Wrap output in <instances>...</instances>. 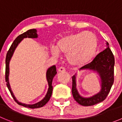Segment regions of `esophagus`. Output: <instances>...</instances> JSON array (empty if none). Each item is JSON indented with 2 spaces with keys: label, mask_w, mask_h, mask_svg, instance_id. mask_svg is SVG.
I'll return each mask as SVG.
<instances>
[{
  "label": "esophagus",
  "mask_w": 122,
  "mask_h": 122,
  "mask_svg": "<svg viewBox=\"0 0 122 122\" xmlns=\"http://www.w3.org/2000/svg\"><path fill=\"white\" fill-rule=\"evenodd\" d=\"M58 71H59V72H65L66 70H65V68L64 67H60Z\"/></svg>",
  "instance_id": "34e87169"
}]
</instances>
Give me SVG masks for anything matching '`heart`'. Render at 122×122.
Masks as SVG:
<instances>
[{
	"mask_svg": "<svg viewBox=\"0 0 122 122\" xmlns=\"http://www.w3.org/2000/svg\"><path fill=\"white\" fill-rule=\"evenodd\" d=\"M98 39L94 33L81 32L70 34L58 41L57 47L52 46V54L59 55V51L66 54V59L73 66H82L90 62L98 48Z\"/></svg>",
	"mask_w": 122,
	"mask_h": 122,
	"instance_id": "b5f03b06",
	"label": "heart"
}]
</instances>
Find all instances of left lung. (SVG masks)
I'll list each match as a JSON object with an SVG mask.
<instances>
[{
	"instance_id": "left-lung-1",
	"label": "left lung",
	"mask_w": 122,
	"mask_h": 122,
	"mask_svg": "<svg viewBox=\"0 0 122 122\" xmlns=\"http://www.w3.org/2000/svg\"><path fill=\"white\" fill-rule=\"evenodd\" d=\"M107 48L96 56L92 62L79 69L80 70H89L97 72L101 79V89L99 93L91 97L85 98L81 96L76 89V77H72V94L73 98L79 104L84 106H90L104 101L109 93L114 83V57L110 49L109 43L106 42Z\"/></svg>"
}]
</instances>
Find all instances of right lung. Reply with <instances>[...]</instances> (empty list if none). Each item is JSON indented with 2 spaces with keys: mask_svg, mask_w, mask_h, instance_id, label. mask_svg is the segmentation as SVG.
<instances>
[{
  "mask_svg": "<svg viewBox=\"0 0 122 122\" xmlns=\"http://www.w3.org/2000/svg\"><path fill=\"white\" fill-rule=\"evenodd\" d=\"M36 30L35 29H30L27 32H24L22 34H21L20 35L18 36L16 39L14 40L13 43L12 45H11L10 48L9 50L7 52L6 56V59H5V81L6 82V86L8 87V90H9L10 92L11 95L12 96V97L15 100V101L18 103L19 105L22 106L24 107H28V108L31 109H35V108H39V107H43V106H45L46 103H48L49 100H50V98L51 97L52 93V79H53L54 77L55 76L56 74H57V71H56V67L55 65L51 66L50 68H48V70L46 71V79H47V81L48 83V86H49V88H48V92L46 93V96L43 99L41 100L40 101L38 102V103H35L33 104H24V103H22L21 102H19L16 98H15V95H13V92L11 91V89L10 85L9 83V79H8V76H9V73H10V68H9V64L10 61L13 55L15 50L16 49L18 45L20 43V42L25 38H38V34L36 33Z\"/></svg>",
  "mask_w": 122,
  "mask_h": 122,
  "instance_id": "right-lung-1",
  "label": "right lung"
}]
</instances>
